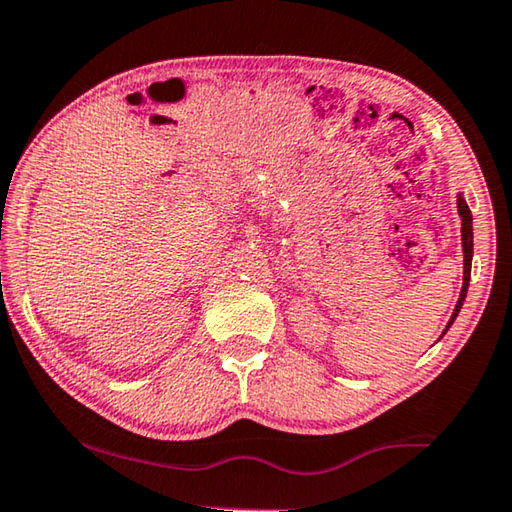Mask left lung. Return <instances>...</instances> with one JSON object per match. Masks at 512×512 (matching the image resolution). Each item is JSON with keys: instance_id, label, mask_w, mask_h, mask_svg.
Wrapping results in <instances>:
<instances>
[{"instance_id": "left-lung-1", "label": "left lung", "mask_w": 512, "mask_h": 512, "mask_svg": "<svg viewBox=\"0 0 512 512\" xmlns=\"http://www.w3.org/2000/svg\"><path fill=\"white\" fill-rule=\"evenodd\" d=\"M458 214H460V221H462V227H460V234H462V255H465V259H462V289H460V296H458V303L456 307H453V314L449 323H446V328L442 335H446V330H449L453 326V321H456V316L460 312L462 303H465V296H467V287H469V275H472V257H474V227H472V212H469L467 202L465 198H462V193H458Z\"/></svg>"}]
</instances>
